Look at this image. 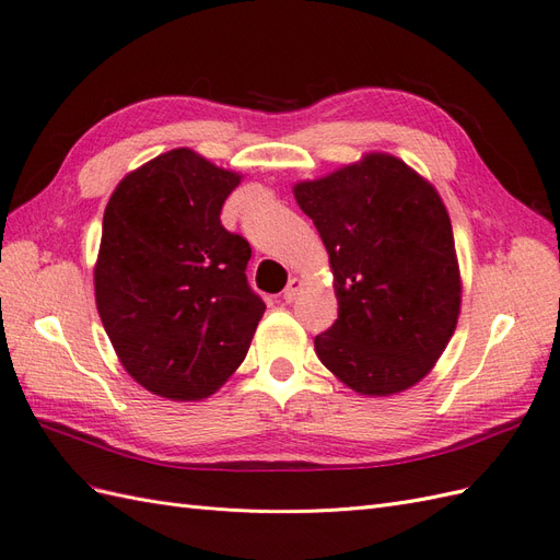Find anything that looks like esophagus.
<instances>
[{
  "instance_id": "esophagus-1",
  "label": "esophagus",
  "mask_w": 560,
  "mask_h": 560,
  "mask_svg": "<svg viewBox=\"0 0 560 560\" xmlns=\"http://www.w3.org/2000/svg\"><path fill=\"white\" fill-rule=\"evenodd\" d=\"M301 287H303V282L299 278H290V282H287V287H284V301L292 303L299 296Z\"/></svg>"
}]
</instances>
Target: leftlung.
<instances>
[{"instance_id":"obj_1","label":"left lung","mask_w":560,"mask_h":560,"mask_svg":"<svg viewBox=\"0 0 560 560\" xmlns=\"http://www.w3.org/2000/svg\"><path fill=\"white\" fill-rule=\"evenodd\" d=\"M294 198L329 254L338 317L319 362L350 389L385 397L425 378L460 315L453 229L434 186L389 154L313 182Z\"/></svg>"}]
</instances>
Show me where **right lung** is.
Returning a JSON list of instances; mask_svg holds the SVG:
<instances>
[{"instance_id":"obj_1","label":"right lung","mask_w":560,"mask_h":560,"mask_svg":"<svg viewBox=\"0 0 560 560\" xmlns=\"http://www.w3.org/2000/svg\"><path fill=\"white\" fill-rule=\"evenodd\" d=\"M238 184L182 147L128 173L105 208L97 313L124 369L159 397H210L266 311L245 276L249 243L219 219Z\"/></svg>"}]
</instances>
